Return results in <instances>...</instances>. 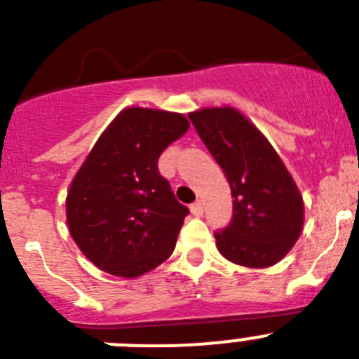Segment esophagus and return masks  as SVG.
I'll return each instance as SVG.
<instances>
[{
  "mask_svg": "<svg viewBox=\"0 0 359 359\" xmlns=\"http://www.w3.org/2000/svg\"><path fill=\"white\" fill-rule=\"evenodd\" d=\"M190 210H192V214H194V215H201L203 214V203L201 201L192 203V207H190Z\"/></svg>",
  "mask_w": 359,
  "mask_h": 359,
  "instance_id": "esophagus-1",
  "label": "esophagus"
}]
</instances>
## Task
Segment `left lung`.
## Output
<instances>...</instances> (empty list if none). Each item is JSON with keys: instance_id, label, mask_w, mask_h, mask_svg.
<instances>
[{"instance_id": "8db88e82", "label": "left lung", "mask_w": 359, "mask_h": 359, "mask_svg": "<svg viewBox=\"0 0 359 359\" xmlns=\"http://www.w3.org/2000/svg\"><path fill=\"white\" fill-rule=\"evenodd\" d=\"M189 116L233 198L231 223L215 231L219 253L246 268L277 264L304 226V199L293 176L268 138L236 107H203Z\"/></svg>"}]
</instances>
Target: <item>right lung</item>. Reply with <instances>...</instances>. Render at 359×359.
<instances>
[{
  "instance_id": "1",
  "label": "right lung",
  "mask_w": 359,
  "mask_h": 359,
  "mask_svg": "<svg viewBox=\"0 0 359 359\" xmlns=\"http://www.w3.org/2000/svg\"><path fill=\"white\" fill-rule=\"evenodd\" d=\"M189 128L182 113L126 107L98 136L66 196L69 233L98 269L135 278L170 257L189 208L158 158Z\"/></svg>"
}]
</instances>
